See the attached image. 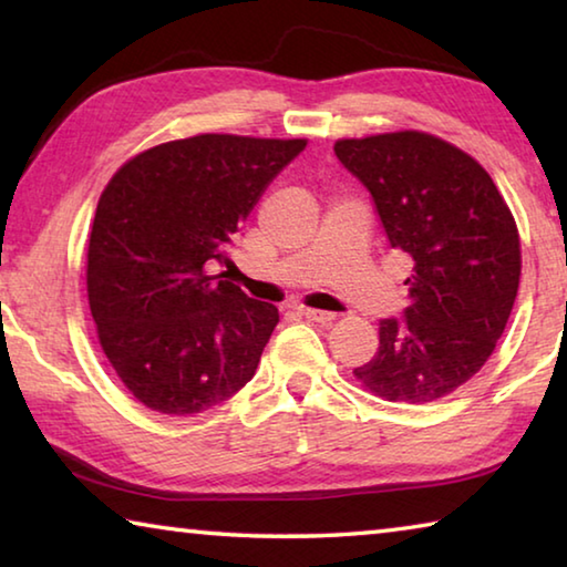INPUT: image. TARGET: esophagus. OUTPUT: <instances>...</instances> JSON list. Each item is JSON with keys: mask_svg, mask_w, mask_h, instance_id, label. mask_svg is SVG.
<instances>
[{"mask_svg": "<svg viewBox=\"0 0 567 567\" xmlns=\"http://www.w3.org/2000/svg\"><path fill=\"white\" fill-rule=\"evenodd\" d=\"M302 315V318H307V320H312V322H320V324H330L334 318H338V315L334 312H324V310H310V307H300V310H297Z\"/></svg>", "mask_w": 567, "mask_h": 567, "instance_id": "obj_1", "label": "esophagus"}]
</instances>
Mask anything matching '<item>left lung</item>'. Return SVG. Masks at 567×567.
<instances>
[{
  "label": "left lung",
  "mask_w": 567,
  "mask_h": 567,
  "mask_svg": "<svg viewBox=\"0 0 567 567\" xmlns=\"http://www.w3.org/2000/svg\"><path fill=\"white\" fill-rule=\"evenodd\" d=\"M334 155L368 192L388 243L412 257L410 307L380 320V348L354 368L390 402L450 395L483 368L513 312L520 235L493 177L427 132L338 140Z\"/></svg>",
  "instance_id": "obj_1"
}]
</instances>
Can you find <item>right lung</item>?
Instances as JSON below:
<instances>
[{
    "instance_id": "1",
    "label": "right lung",
    "mask_w": 567,
    "mask_h": 567,
    "mask_svg": "<svg viewBox=\"0 0 567 567\" xmlns=\"http://www.w3.org/2000/svg\"><path fill=\"white\" fill-rule=\"evenodd\" d=\"M305 145L197 134L140 152L104 187L87 249L90 310L142 405L195 415L252 380L280 312L209 265L229 262V237Z\"/></svg>"
}]
</instances>
